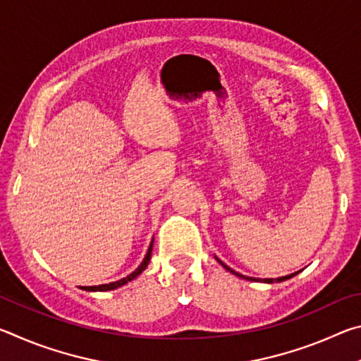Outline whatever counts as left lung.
Returning <instances> with one entry per match:
<instances>
[{"label":"left lung","mask_w":361,"mask_h":361,"mask_svg":"<svg viewBox=\"0 0 361 361\" xmlns=\"http://www.w3.org/2000/svg\"><path fill=\"white\" fill-rule=\"evenodd\" d=\"M216 261L219 262V264H221L226 271L228 272H231V274H234V276H237V277H240V279H245V280H252V282H264V283H274V282H283V280H288V279H291V277H295L298 272H295V274H290V276H285V277H279V279H264V280H259V279H255V277H245V276H242V274H239V272H235V271H232V269L229 267V266H226L223 261H219L218 258H216Z\"/></svg>","instance_id":"1"}]
</instances>
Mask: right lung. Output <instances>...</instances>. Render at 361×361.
Instances as JSON below:
<instances>
[{"label": "right lung", "mask_w": 361, "mask_h": 361, "mask_svg": "<svg viewBox=\"0 0 361 361\" xmlns=\"http://www.w3.org/2000/svg\"><path fill=\"white\" fill-rule=\"evenodd\" d=\"M151 252H152V240H151V245L148 248V253H146L145 259L142 261V264H140L132 274H129V276L118 280V282H111V283H105V285H97V286H84V290L85 291H109V290H116V288H119V286H122V285L132 282L133 279L138 277L140 274H142L145 269L148 267V262L151 259Z\"/></svg>", "instance_id": "1"}]
</instances>
